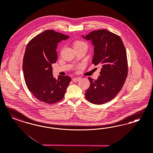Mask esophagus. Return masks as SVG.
<instances>
[{
    "label": "esophagus",
    "instance_id": "1",
    "mask_svg": "<svg viewBox=\"0 0 153 153\" xmlns=\"http://www.w3.org/2000/svg\"><path fill=\"white\" fill-rule=\"evenodd\" d=\"M79 79H80L79 78V77H74V78L72 80H73V81H74V82H77V81H79Z\"/></svg>",
    "mask_w": 153,
    "mask_h": 153
}]
</instances>
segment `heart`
I'll list each match as a JSON object with an SVG mask.
<instances>
[{
    "label": "heart",
    "mask_w": 153,
    "mask_h": 153,
    "mask_svg": "<svg viewBox=\"0 0 153 153\" xmlns=\"http://www.w3.org/2000/svg\"><path fill=\"white\" fill-rule=\"evenodd\" d=\"M74 48H79V47H81V46H86L87 47V45L86 43L81 41H76L74 43Z\"/></svg>",
    "instance_id": "b5f03b06"
}]
</instances>
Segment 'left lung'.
I'll return each mask as SVG.
<instances>
[{"label":"left lung","instance_id":"8db88e82","mask_svg":"<svg viewBox=\"0 0 153 153\" xmlns=\"http://www.w3.org/2000/svg\"><path fill=\"white\" fill-rule=\"evenodd\" d=\"M82 37L94 46L92 63L101 67L98 79L88 78L90 85L85 97L91 103L104 104L114 99L125 83L128 75L126 50L120 37L105 29Z\"/></svg>","mask_w":153,"mask_h":153}]
</instances>
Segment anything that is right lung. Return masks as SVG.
Wrapping results in <instances>:
<instances>
[{
    "label": "right lung",
    "mask_w": 153,
    "mask_h": 153,
    "mask_svg": "<svg viewBox=\"0 0 153 153\" xmlns=\"http://www.w3.org/2000/svg\"><path fill=\"white\" fill-rule=\"evenodd\" d=\"M68 38L53 30H46L27 45L22 63L25 81L33 95L46 103L62 100L71 81L68 76H59L56 79L52 72V64L58 59V43Z\"/></svg>",
    "instance_id": "1"
}]
</instances>
